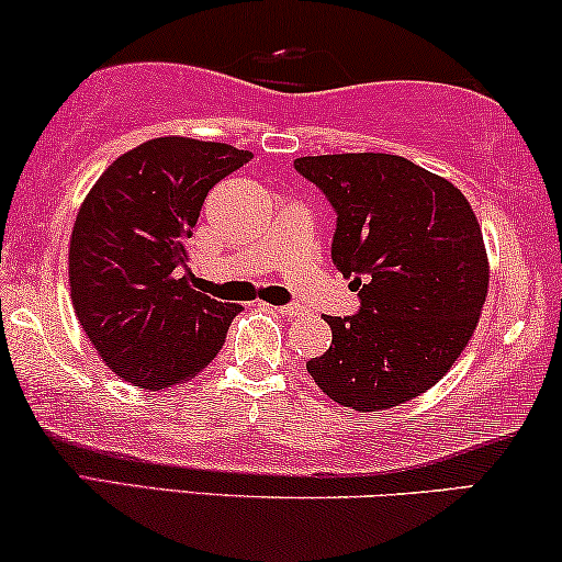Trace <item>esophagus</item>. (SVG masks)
<instances>
[{
	"instance_id": "1",
	"label": "esophagus",
	"mask_w": 562,
	"mask_h": 562,
	"mask_svg": "<svg viewBox=\"0 0 562 562\" xmlns=\"http://www.w3.org/2000/svg\"><path fill=\"white\" fill-rule=\"evenodd\" d=\"M276 312L279 314H286V317H296V314H302L296 304H283V306H276Z\"/></svg>"
}]
</instances>
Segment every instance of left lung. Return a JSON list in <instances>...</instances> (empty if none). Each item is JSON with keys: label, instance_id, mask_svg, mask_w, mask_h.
<instances>
[{"label": "left lung", "instance_id": "8db88e82", "mask_svg": "<svg viewBox=\"0 0 562 562\" xmlns=\"http://www.w3.org/2000/svg\"><path fill=\"white\" fill-rule=\"evenodd\" d=\"M337 214L333 263L358 291L352 317H325L333 345L306 371L356 412L432 389L465 350L488 294L479 220L448 179L389 153L296 158Z\"/></svg>", "mask_w": 562, "mask_h": 562}]
</instances>
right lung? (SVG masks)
<instances>
[{
  "instance_id": "add662e5",
  "label": "right lung",
  "mask_w": 562,
  "mask_h": 562,
  "mask_svg": "<svg viewBox=\"0 0 562 562\" xmlns=\"http://www.w3.org/2000/svg\"><path fill=\"white\" fill-rule=\"evenodd\" d=\"M248 150L156 137L120 156L83 199L68 250L76 317L120 379L168 391L202 373L240 304L189 286L187 237L214 183Z\"/></svg>"
}]
</instances>
